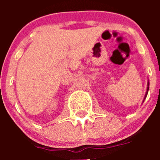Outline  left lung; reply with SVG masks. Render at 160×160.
<instances>
[{"instance_id":"left-lung-1","label":"left lung","mask_w":160,"mask_h":160,"mask_svg":"<svg viewBox=\"0 0 160 160\" xmlns=\"http://www.w3.org/2000/svg\"><path fill=\"white\" fill-rule=\"evenodd\" d=\"M149 83H148V88H147V91H146V96H145V98H146V96H147V93H148V90L149 89Z\"/></svg>"}]
</instances>
